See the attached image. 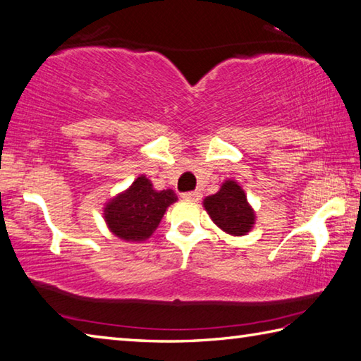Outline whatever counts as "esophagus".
Here are the masks:
<instances>
[{
    "instance_id": "esophagus-1",
    "label": "esophagus",
    "mask_w": 361,
    "mask_h": 361,
    "mask_svg": "<svg viewBox=\"0 0 361 361\" xmlns=\"http://www.w3.org/2000/svg\"><path fill=\"white\" fill-rule=\"evenodd\" d=\"M182 198L187 200V201H200V200H201V192L195 190V192H187V193H182Z\"/></svg>"
}]
</instances>
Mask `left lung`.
Instances as JSON below:
<instances>
[{
  "label": "left lung",
  "mask_w": 361,
  "mask_h": 361,
  "mask_svg": "<svg viewBox=\"0 0 361 361\" xmlns=\"http://www.w3.org/2000/svg\"><path fill=\"white\" fill-rule=\"evenodd\" d=\"M204 209L220 230L231 236H244L255 225V212L236 180H225L217 193L206 197Z\"/></svg>",
  "instance_id": "1"
}]
</instances>
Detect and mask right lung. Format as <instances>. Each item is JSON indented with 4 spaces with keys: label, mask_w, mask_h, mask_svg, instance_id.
Listing matches in <instances>:
<instances>
[{
    "label": "right lung",
    "mask_w": 361,
    "mask_h": 361,
    "mask_svg": "<svg viewBox=\"0 0 361 361\" xmlns=\"http://www.w3.org/2000/svg\"><path fill=\"white\" fill-rule=\"evenodd\" d=\"M176 201L171 188L157 192L147 177L139 176L130 188L106 203V225L123 241L142 243L154 235L164 212Z\"/></svg>",
    "instance_id": "1"
}]
</instances>
